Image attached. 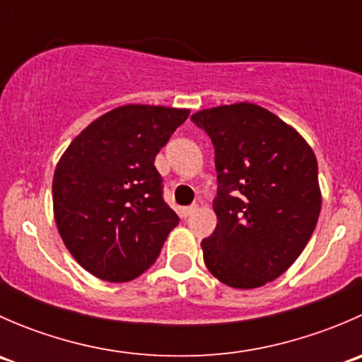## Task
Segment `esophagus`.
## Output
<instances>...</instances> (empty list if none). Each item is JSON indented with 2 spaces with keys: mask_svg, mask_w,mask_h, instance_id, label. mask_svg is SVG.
Wrapping results in <instances>:
<instances>
[{
  "mask_svg": "<svg viewBox=\"0 0 362 362\" xmlns=\"http://www.w3.org/2000/svg\"><path fill=\"white\" fill-rule=\"evenodd\" d=\"M196 211V204H192V206H185V208H182L180 210V214H182V217L184 218H187L189 215H192Z\"/></svg>",
  "mask_w": 362,
  "mask_h": 362,
  "instance_id": "34e87169",
  "label": "esophagus"
}]
</instances>
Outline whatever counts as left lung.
Segmentation results:
<instances>
[{"instance_id":"8db88e82","label":"left lung","mask_w":362,"mask_h":362,"mask_svg":"<svg viewBox=\"0 0 362 362\" xmlns=\"http://www.w3.org/2000/svg\"><path fill=\"white\" fill-rule=\"evenodd\" d=\"M191 120L211 138L218 180L204 264L235 289L266 286L291 268L319 221L315 154L293 126L247 101L199 110Z\"/></svg>"}]
</instances>
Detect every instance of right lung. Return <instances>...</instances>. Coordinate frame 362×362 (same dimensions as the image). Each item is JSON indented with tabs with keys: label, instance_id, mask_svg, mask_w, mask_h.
Returning <instances> with one entry per match:
<instances>
[{
	"label": "right lung",
	"instance_id": "right-lung-1",
	"mask_svg": "<svg viewBox=\"0 0 362 362\" xmlns=\"http://www.w3.org/2000/svg\"><path fill=\"white\" fill-rule=\"evenodd\" d=\"M191 110L122 105L89 124L57 160L54 218L69 254L105 282L147 272L178 217L163 198L156 156Z\"/></svg>",
	"mask_w": 362,
	"mask_h": 362
}]
</instances>
